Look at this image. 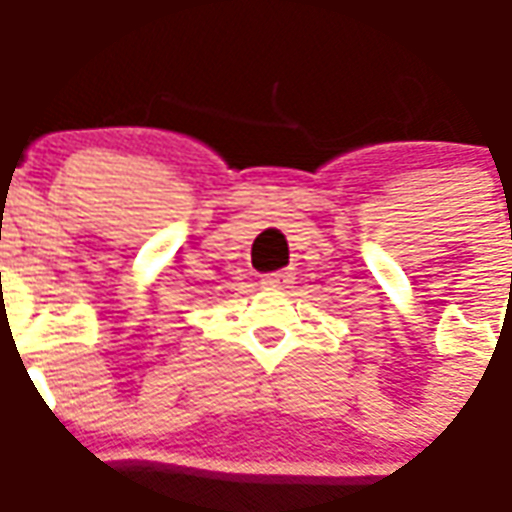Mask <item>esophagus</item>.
I'll return each mask as SVG.
<instances>
[{
  "instance_id": "1",
  "label": "esophagus",
  "mask_w": 512,
  "mask_h": 512,
  "mask_svg": "<svg viewBox=\"0 0 512 512\" xmlns=\"http://www.w3.org/2000/svg\"><path fill=\"white\" fill-rule=\"evenodd\" d=\"M290 271H274V274H263V279H260V285H266V288H285L290 282Z\"/></svg>"
}]
</instances>
